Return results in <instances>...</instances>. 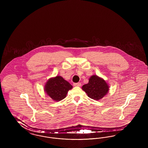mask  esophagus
I'll list each match as a JSON object with an SVG mask.
<instances>
[{"mask_svg":"<svg viewBox=\"0 0 148 148\" xmlns=\"http://www.w3.org/2000/svg\"><path fill=\"white\" fill-rule=\"evenodd\" d=\"M73 85L75 86H81L82 84H81V83H75L73 84Z\"/></svg>","mask_w":148,"mask_h":148,"instance_id":"obj_1","label":"esophagus"}]
</instances>
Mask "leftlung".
I'll use <instances>...</instances> for the list:
<instances>
[{
  "label": "left lung",
  "mask_w": 148,
  "mask_h": 148,
  "mask_svg": "<svg viewBox=\"0 0 148 148\" xmlns=\"http://www.w3.org/2000/svg\"><path fill=\"white\" fill-rule=\"evenodd\" d=\"M82 89L90 98L97 100L107 94L109 86L103 79L97 75H92L90 77L89 83L84 85Z\"/></svg>",
  "instance_id": "8db88e82"
}]
</instances>
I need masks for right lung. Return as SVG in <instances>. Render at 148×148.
Returning a JSON list of instances; mask_svg holds the SVG:
<instances>
[{
    "instance_id": "add662e5",
    "label": "right lung",
    "mask_w": 148,
    "mask_h": 148,
    "mask_svg": "<svg viewBox=\"0 0 148 148\" xmlns=\"http://www.w3.org/2000/svg\"><path fill=\"white\" fill-rule=\"evenodd\" d=\"M73 86L60 76L51 78L47 82L45 91L51 98L56 101H60L65 98L68 92Z\"/></svg>"
}]
</instances>
